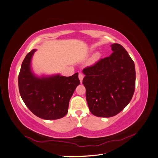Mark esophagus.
Segmentation results:
<instances>
[{
  "instance_id": "1",
  "label": "esophagus",
  "mask_w": 158,
  "mask_h": 158,
  "mask_svg": "<svg viewBox=\"0 0 158 158\" xmlns=\"http://www.w3.org/2000/svg\"><path fill=\"white\" fill-rule=\"evenodd\" d=\"M78 78H79V79L80 80V82H82V80L84 78V74H82V73H80L79 75H78Z\"/></svg>"
}]
</instances>
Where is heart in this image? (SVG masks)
Returning <instances> with one entry per match:
<instances>
[{
    "instance_id": "b5f03b06",
    "label": "heart",
    "mask_w": 158,
    "mask_h": 158,
    "mask_svg": "<svg viewBox=\"0 0 158 158\" xmlns=\"http://www.w3.org/2000/svg\"><path fill=\"white\" fill-rule=\"evenodd\" d=\"M94 57L95 59H97V58H98V57H99V54H98V53H97V54L94 55Z\"/></svg>"
}]
</instances>
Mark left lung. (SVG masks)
I'll return each instance as SVG.
<instances>
[{
	"mask_svg": "<svg viewBox=\"0 0 158 158\" xmlns=\"http://www.w3.org/2000/svg\"><path fill=\"white\" fill-rule=\"evenodd\" d=\"M110 56L100 60L82 70V84L92 114L110 117L123 110L135 88V68L132 59L120 44L110 45Z\"/></svg>",
	"mask_w": 158,
	"mask_h": 158,
	"instance_id": "obj_1",
	"label": "left lung"
}]
</instances>
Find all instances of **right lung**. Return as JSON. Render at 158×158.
I'll use <instances>...</instances> for the list:
<instances>
[{
  "label": "right lung",
  "instance_id": "add662e5",
  "mask_svg": "<svg viewBox=\"0 0 158 158\" xmlns=\"http://www.w3.org/2000/svg\"><path fill=\"white\" fill-rule=\"evenodd\" d=\"M34 49L23 61L19 72V90L25 105L37 117L47 120L64 117L69 102L80 82L78 73L69 77L56 74L38 77L31 68Z\"/></svg>",
  "mask_w": 158,
  "mask_h": 158
}]
</instances>
